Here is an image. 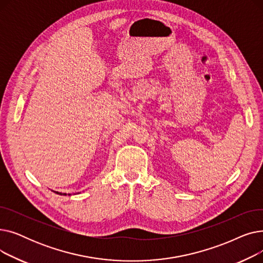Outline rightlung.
Here are the masks:
<instances>
[{
    "label": "right lung",
    "mask_w": 263,
    "mask_h": 263,
    "mask_svg": "<svg viewBox=\"0 0 263 263\" xmlns=\"http://www.w3.org/2000/svg\"><path fill=\"white\" fill-rule=\"evenodd\" d=\"M55 193H57V194H60V195H67L66 193H64V194H63V193H60V192H55ZM68 195H70V194H68Z\"/></svg>",
    "instance_id": "obj_1"
}]
</instances>
